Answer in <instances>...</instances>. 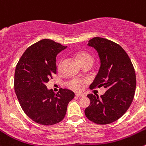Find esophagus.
Segmentation results:
<instances>
[{
	"label": "esophagus",
	"instance_id": "1",
	"mask_svg": "<svg viewBox=\"0 0 146 146\" xmlns=\"http://www.w3.org/2000/svg\"><path fill=\"white\" fill-rule=\"evenodd\" d=\"M76 97L81 98V97H84V95L82 94H76Z\"/></svg>",
	"mask_w": 146,
	"mask_h": 146
}]
</instances>
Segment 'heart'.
Masks as SVG:
<instances>
[{"label": "heart", "instance_id": "obj_1", "mask_svg": "<svg viewBox=\"0 0 146 146\" xmlns=\"http://www.w3.org/2000/svg\"><path fill=\"white\" fill-rule=\"evenodd\" d=\"M76 56L78 61L79 62L80 64H82L84 62L86 61L93 62V58H92V56L86 52H79L76 54ZM60 68H61V62L58 64V69ZM82 85H83V81L76 79H72L70 82H67V87L70 88L72 90L76 91V92H79V91H80L82 89Z\"/></svg>", "mask_w": 146, "mask_h": 146}]
</instances>
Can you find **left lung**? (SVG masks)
Returning a JSON list of instances; mask_svg holds the SVG:
<instances>
[{
    "label": "left lung",
    "mask_w": 146,
    "mask_h": 146,
    "mask_svg": "<svg viewBox=\"0 0 146 146\" xmlns=\"http://www.w3.org/2000/svg\"><path fill=\"white\" fill-rule=\"evenodd\" d=\"M88 45L97 51L101 62L89 88L104 86L107 91L100 98L97 94H88L90 105L84 113L91 121L109 124L120 119L132 103L136 86L135 70L125 50L116 42L96 37Z\"/></svg>",
    "instance_id": "obj_1"
}]
</instances>
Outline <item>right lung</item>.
Here are the masks:
<instances>
[{
    "instance_id": "right-lung-1",
    "label": "right lung",
    "mask_w": 146,
    "mask_h": 146,
    "mask_svg": "<svg viewBox=\"0 0 146 146\" xmlns=\"http://www.w3.org/2000/svg\"><path fill=\"white\" fill-rule=\"evenodd\" d=\"M67 46L49 39L32 44L16 65L14 88L21 108L37 123L51 125L63 120L74 93L60 89L57 94L47 89L46 83L57 73L56 57Z\"/></svg>"
}]
</instances>
